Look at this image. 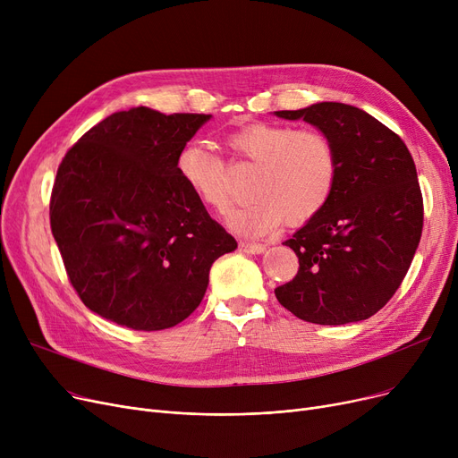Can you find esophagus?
<instances>
[{"label": "esophagus", "instance_id": "1", "mask_svg": "<svg viewBox=\"0 0 458 458\" xmlns=\"http://www.w3.org/2000/svg\"><path fill=\"white\" fill-rule=\"evenodd\" d=\"M239 247H242V250L250 252V254H261L263 250L267 249L263 243H250V242H242V243H239Z\"/></svg>", "mask_w": 458, "mask_h": 458}]
</instances>
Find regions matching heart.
Wrapping results in <instances>:
<instances>
[{
	"label": "heart",
	"instance_id": "obj_1",
	"mask_svg": "<svg viewBox=\"0 0 458 458\" xmlns=\"http://www.w3.org/2000/svg\"><path fill=\"white\" fill-rule=\"evenodd\" d=\"M233 161L256 165L249 204L230 213V226L263 235L280 226H301L330 202L340 176V157L328 135L314 128L252 123L225 137ZM176 173L202 206L225 211L232 202V174L223 156L189 142L176 156Z\"/></svg>",
	"mask_w": 458,
	"mask_h": 458
}]
</instances>
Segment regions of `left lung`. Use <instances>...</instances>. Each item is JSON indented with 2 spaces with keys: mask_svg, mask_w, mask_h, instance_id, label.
<instances>
[{
  "mask_svg": "<svg viewBox=\"0 0 458 458\" xmlns=\"http://www.w3.org/2000/svg\"><path fill=\"white\" fill-rule=\"evenodd\" d=\"M334 142L340 176L327 208L287 239L299 258L293 280L278 285V302L302 321L345 325L386 306L416 254L423 197L403 139L354 106L321 102L299 111Z\"/></svg>",
  "mask_w": 458,
  "mask_h": 458,
  "instance_id": "left-lung-1",
  "label": "left lung"
}]
</instances>
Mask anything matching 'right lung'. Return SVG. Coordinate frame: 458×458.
<instances>
[{
    "mask_svg": "<svg viewBox=\"0 0 458 458\" xmlns=\"http://www.w3.org/2000/svg\"><path fill=\"white\" fill-rule=\"evenodd\" d=\"M209 116L113 113L64 154L50 225L94 314L144 332L176 327L200 304L211 263L237 247L176 173L178 152Z\"/></svg>",
    "mask_w": 458,
    "mask_h": 458,
    "instance_id": "right-lung-1",
    "label": "right lung"
}]
</instances>
